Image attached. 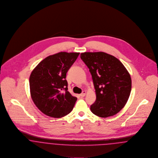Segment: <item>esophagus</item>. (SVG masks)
Here are the masks:
<instances>
[{"mask_svg":"<svg viewBox=\"0 0 158 158\" xmlns=\"http://www.w3.org/2000/svg\"><path fill=\"white\" fill-rule=\"evenodd\" d=\"M85 94H86V91H83V92H82V93H81V94H80V97H84V96H85Z\"/></svg>","mask_w":158,"mask_h":158,"instance_id":"34e87169","label":"esophagus"}]
</instances>
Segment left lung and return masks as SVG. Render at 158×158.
Wrapping results in <instances>:
<instances>
[{
    "label": "left lung",
    "instance_id": "obj_1",
    "mask_svg": "<svg viewBox=\"0 0 158 158\" xmlns=\"http://www.w3.org/2000/svg\"><path fill=\"white\" fill-rule=\"evenodd\" d=\"M80 58L89 68L96 94L91 112L102 118L115 115L124 107L131 90L128 71L119 59L105 52L81 53Z\"/></svg>",
    "mask_w": 158,
    "mask_h": 158
}]
</instances>
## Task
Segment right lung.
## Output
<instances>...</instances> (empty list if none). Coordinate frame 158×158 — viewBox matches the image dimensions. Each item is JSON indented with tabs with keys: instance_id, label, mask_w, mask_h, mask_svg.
<instances>
[{
	"instance_id": "right-lung-1",
	"label": "right lung",
	"mask_w": 158,
	"mask_h": 158,
	"mask_svg": "<svg viewBox=\"0 0 158 158\" xmlns=\"http://www.w3.org/2000/svg\"><path fill=\"white\" fill-rule=\"evenodd\" d=\"M80 53L59 52L42 60L30 77V89L35 106L44 114L62 118L69 114L77 98L68 91L66 75Z\"/></svg>"
}]
</instances>
